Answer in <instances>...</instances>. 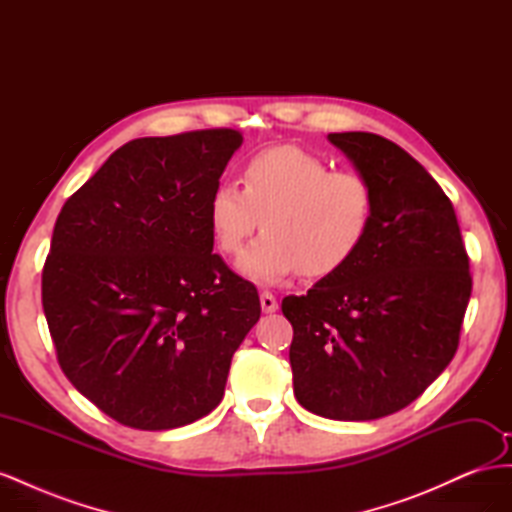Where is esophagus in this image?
<instances>
[{"label":"esophagus","instance_id":"obj_1","mask_svg":"<svg viewBox=\"0 0 512 512\" xmlns=\"http://www.w3.org/2000/svg\"><path fill=\"white\" fill-rule=\"evenodd\" d=\"M260 307H262V312H265V314H273V312H277V299L273 297L271 292H262L260 294Z\"/></svg>","mask_w":512,"mask_h":512}]
</instances>
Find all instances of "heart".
Here are the masks:
<instances>
[{
	"label": "heart",
	"mask_w": 512,
	"mask_h": 512,
	"mask_svg": "<svg viewBox=\"0 0 512 512\" xmlns=\"http://www.w3.org/2000/svg\"><path fill=\"white\" fill-rule=\"evenodd\" d=\"M376 200L356 173L333 170L299 147H273L243 168V188L222 181L209 196V228L228 256L243 250L254 232H267L239 260L256 284H280L301 271L329 277L361 250Z\"/></svg>",
	"instance_id": "obj_1"
}]
</instances>
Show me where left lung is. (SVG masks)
Segmentation results:
<instances>
[{"mask_svg": "<svg viewBox=\"0 0 512 512\" xmlns=\"http://www.w3.org/2000/svg\"><path fill=\"white\" fill-rule=\"evenodd\" d=\"M374 192V224L344 269L286 297L299 404L374 421L421 395L453 361L470 260L453 203L408 151L371 132L329 134Z\"/></svg>", "mask_w": 512, "mask_h": 512, "instance_id": "obj_1", "label": "left lung"}]
</instances>
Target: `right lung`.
<instances>
[{
	"label": "right lung",
	"mask_w": 512,
	"mask_h": 512,
	"mask_svg": "<svg viewBox=\"0 0 512 512\" xmlns=\"http://www.w3.org/2000/svg\"><path fill=\"white\" fill-rule=\"evenodd\" d=\"M235 130L136 138L55 222L42 307L74 389L117 423L190 425L222 401L232 354L260 318L254 284L213 254L209 196Z\"/></svg>",
	"instance_id": "1"
}]
</instances>
